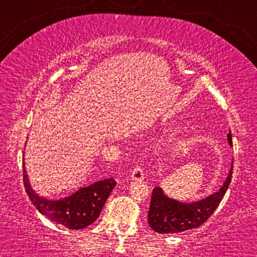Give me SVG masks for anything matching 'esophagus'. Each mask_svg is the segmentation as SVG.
I'll return each mask as SVG.
<instances>
[{"mask_svg":"<svg viewBox=\"0 0 257 257\" xmlns=\"http://www.w3.org/2000/svg\"><path fill=\"white\" fill-rule=\"evenodd\" d=\"M132 179L135 181L144 180V171L142 168H135L132 173Z\"/></svg>","mask_w":257,"mask_h":257,"instance_id":"34e87169","label":"esophagus"}]
</instances>
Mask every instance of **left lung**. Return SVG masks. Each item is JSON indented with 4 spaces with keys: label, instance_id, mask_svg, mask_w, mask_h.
Returning a JSON list of instances; mask_svg holds the SVG:
<instances>
[{
    "label": "left lung",
    "instance_id": "left-lung-1",
    "mask_svg": "<svg viewBox=\"0 0 257 257\" xmlns=\"http://www.w3.org/2000/svg\"><path fill=\"white\" fill-rule=\"evenodd\" d=\"M229 145H232L231 132L227 135ZM233 160L228 177L220 189L198 201L184 203L173 199L164 194L160 186L152 193L149 210V224L159 233H177L197 228L210 217L224 197L232 178Z\"/></svg>",
    "mask_w": 257,
    "mask_h": 257
}]
</instances>
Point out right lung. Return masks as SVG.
<instances>
[{
  "mask_svg": "<svg viewBox=\"0 0 257 257\" xmlns=\"http://www.w3.org/2000/svg\"><path fill=\"white\" fill-rule=\"evenodd\" d=\"M25 154V153H24ZM24 164V185L30 201L38 212L55 223L69 229H84L88 227L101 214L104 204L116 185L113 178L98 180L94 184L81 187L69 196L60 199H49L40 196L30 185L27 170Z\"/></svg>",
  "mask_w": 257,
  "mask_h": 257,
  "instance_id": "add662e5",
  "label": "right lung"
}]
</instances>
